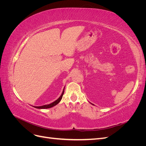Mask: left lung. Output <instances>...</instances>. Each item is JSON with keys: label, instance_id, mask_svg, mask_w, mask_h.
Listing matches in <instances>:
<instances>
[{"label": "left lung", "instance_id": "left-lung-1", "mask_svg": "<svg viewBox=\"0 0 146 146\" xmlns=\"http://www.w3.org/2000/svg\"><path fill=\"white\" fill-rule=\"evenodd\" d=\"M92 104V105H93V104Z\"/></svg>", "mask_w": 146, "mask_h": 146}]
</instances>
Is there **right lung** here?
<instances>
[{
    "label": "right lung",
    "mask_w": 146,
    "mask_h": 146,
    "mask_svg": "<svg viewBox=\"0 0 146 146\" xmlns=\"http://www.w3.org/2000/svg\"><path fill=\"white\" fill-rule=\"evenodd\" d=\"M64 90L62 92V94H61V95L60 96V98L56 99L55 101H54V102H52L50 104H47V105H42V106H39V107H36V106H33V107L36 108H38V109H47V108H52L53 107H54V106H55L56 105L58 104L61 101V99H62L63 98V94H64Z\"/></svg>",
    "instance_id": "obj_1"
}]
</instances>
